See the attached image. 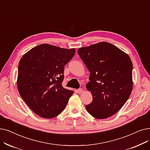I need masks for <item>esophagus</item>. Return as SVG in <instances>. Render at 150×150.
I'll list each match as a JSON object with an SVG mask.
<instances>
[{
	"mask_svg": "<svg viewBox=\"0 0 150 150\" xmlns=\"http://www.w3.org/2000/svg\"><path fill=\"white\" fill-rule=\"evenodd\" d=\"M76 91H77V93H79V94H81V93H83V89L82 88H80L79 89H77Z\"/></svg>",
	"mask_w": 150,
	"mask_h": 150,
	"instance_id": "1",
	"label": "esophagus"
}]
</instances>
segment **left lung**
Instances as JSON below:
<instances>
[{
	"label": "left lung",
	"instance_id": "8db88e82",
	"mask_svg": "<svg viewBox=\"0 0 150 150\" xmlns=\"http://www.w3.org/2000/svg\"><path fill=\"white\" fill-rule=\"evenodd\" d=\"M89 70L86 85L93 101L87 112L97 119H105L125 105L133 87L132 62L125 52L112 43L102 42L78 50Z\"/></svg>",
	"mask_w": 150,
	"mask_h": 150
}]
</instances>
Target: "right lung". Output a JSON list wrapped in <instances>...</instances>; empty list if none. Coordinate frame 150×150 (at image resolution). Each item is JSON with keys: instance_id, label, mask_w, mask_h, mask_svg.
<instances>
[{"instance_id": "1", "label": "right lung", "mask_w": 150, "mask_h": 150, "mask_svg": "<svg viewBox=\"0 0 150 150\" xmlns=\"http://www.w3.org/2000/svg\"><path fill=\"white\" fill-rule=\"evenodd\" d=\"M75 53L43 43L32 48L21 58L18 65L17 87L28 106L44 118H53L66 108L74 92L63 88L64 66Z\"/></svg>"}]
</instances>
